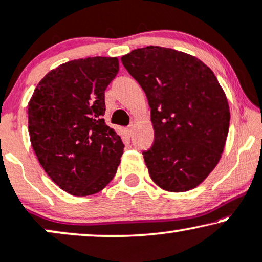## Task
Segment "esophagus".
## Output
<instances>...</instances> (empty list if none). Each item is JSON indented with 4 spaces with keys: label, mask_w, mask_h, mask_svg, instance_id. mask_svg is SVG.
<instances>
[{
    "label": "esophagus",
    "mask_w": 262,
    "mask_h": 262,
    "mask_svg": "<svg viewBox=\"0 0 262 262\" xmlns=\"http://www.w3.org/2000/svg\"><path fill=\"white\" fill-rule=\"evenodd\" d=\"M125 133H127L128 137H132V134H133V125H128V127L125 128Z\"/></svg>",
    "instance_id": "1"
}]
</instances>
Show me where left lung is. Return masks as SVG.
Listing matches in <instances>:
<instances>
[{
    "label": "left lung",
    "instance_id": "8db88e82",
    "mask_svg": "<svg viewBox=\"0 0 262 262\" xmlns=\"http://www.w3.org/2000/svg\"><path fill=\"white\" fill-rule=\"evenodd\" d=\"M151 107L152 147L142 152L151 179L167 191L199 186L217 165L230 111L213 72L194 56L162 47L122 56Z\"/></svg>",
    "mask_w": 262,
    "mask_h": 262
}]
</instances>
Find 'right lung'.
<instances>
[{"mask_svg":"<svg viewBox=\"0 0 262 262\" xmlns=\"http://www.w3.org/2000/svg\"><path fill=\"white\" fill-rule=\"evenodd\" d=\"M116 57L69 61L49 72L29 103L31 144L49 177L76 196L98 193L116 175L124 145L104 121Z\"/></svg>","mask_w":262,"mask_h":262,"instance_id":"right-lung-1","label":"right lung"}]
</instances>
